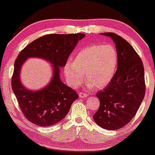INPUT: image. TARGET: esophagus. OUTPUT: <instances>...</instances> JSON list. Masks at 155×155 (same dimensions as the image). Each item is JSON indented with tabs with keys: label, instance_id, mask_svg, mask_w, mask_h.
<instances>
[{
	"label": "esophagus",
	"instance_id": "34e87169",
	"mask_svg": "<svg viewBox=\"0 0 155 155\" xmlns=\"http://www.w3.org/2000/svg\"><path fill=\"white\" fill-rule=\"evenodd\" d=\"M79 95L80 97H86L87 96V95L86 93H84V92H79Z\"/></svg>",
	"mask_w": 155,
	"mask_h": 155
}]
</instances>
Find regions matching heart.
Listing matches in <instances>:
<instances>
[{"label":"heart","instance_id":"heart-1","mask_svg":"<svg viewBox=\"0 0 155 155\" xmlns=\"http://www.w3.org/2000/svg\"><path fill=\"white\" fill-rule=\"evenodd\" d=\"M118 54L111 44H92L83 48L74 62H68L64 68L65 77L72 87H76L84 78L87 87L102 89L111 82L116 72Z\"/></svg>","mask_w":155,"mask_h":155}]
</instances>
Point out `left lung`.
I'll use <instances>...</instances> for the list:
<instances>
[{"instance_id":"1","label":"left lung","mask_w":155,"mask_h":155,"mask_svg":"<svg viewBox=\"0 0 155 155\" xmlns=\"http://www.w3.org/2000/svg\"><path fill=\"white\" fill-rule=\"evenodd\" d=\"M104 35L114 41L118 64L111 82L96 94L100 106L93 119L101 127L113 130L123 127L136 114L145 95L144 68L139 55L125 39L114 33Z\"/></svg>"}]
</instances>
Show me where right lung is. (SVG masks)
<instances>
[{
    "mask_svg": "<svg viewBox=\"0 0 155 155\" xmlns=\"http://www.w3.org/2000/svg\"><path fill=\"white\" fill-rule=\"evenodd\" d=\"M84 33L48 34L35 39L19 52L15 62L12 87L25 118L36 125L47 127L58 123L67 115L71 104L79 97L77 92L60 79L59 67L65 66L78 41ZM38 56L54 65V76L48 86L36 92L21 84L19 71L28 57Z\"/></svg>",
    "mask_w": 155,
    "mask_h": 155,
    "instance_id": "right-lung-1",
    "label": "right lung"
}]
</instances>
